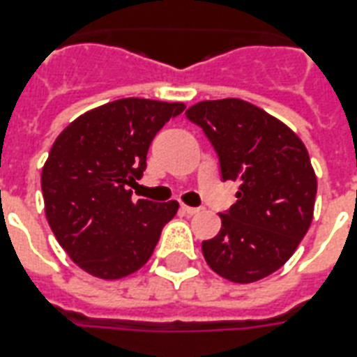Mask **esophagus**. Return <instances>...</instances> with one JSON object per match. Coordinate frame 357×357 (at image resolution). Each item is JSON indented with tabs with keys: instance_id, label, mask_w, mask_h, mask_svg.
<instances>
[{
	"instance_id": "1",
	"label": "esophagus",
	"mask_w": 357,
	"mask_h": 357,
	"mask_svg": "<svg viewBox=\"0 0 357 357\" xmlns=\"http://www.w3.org/2000/svg\"><path fill=\"white\" fill-rule=\"evenodd\" d=\"M181 211L187 213V215H196V213L202 211V207H190V206H181Z\"/></svg>"
}]
</instances>
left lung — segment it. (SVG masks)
<instances>
[{
    "label": "left lung",
    "instance_id": "left-lung-1",
    "mask_svg": "<svg viewBox=\"0 0 357 357\" xmlns=\"http://www.w3.org/2000/svg\"><path fill=\"white\" fill-rule=\"evenodd\" d=\"M211 140L237 202L202 243L207 265L235 283L271 276L298 248L313 220L317 176L298 135L252 103L207 100L185 111Z\"/></svg>",
    "mask_w": 357,
    "mask_h": 357
}]
</instances>
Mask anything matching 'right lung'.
<instances>
[{
	"mask_svg": "<svg viewBox=\"0 0 357 357\" xmlns=\"http://www.w3.org/2000/svg\"><path fill=\"white\" fill-rule=\"evenodd\" d=\"M183 109L123 98L81 114L53 142L40 178L46 218L70 259L92 276L139 271L178 213L176 200H133L126 185L142 176L153 137Z\"/></svg>",
	"mask_w": 357,
	"mask_h": 357,
	"instance_id": "add662e5",
	"label": "right lung"
}]
</instances>
